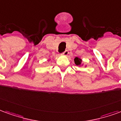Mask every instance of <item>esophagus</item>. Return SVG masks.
Masks as SVG:
<instances>
[{
    "label": "esophagus",
    "mask_w": 121,
    "mask_h": 121,
    "mask_svg": "<svg viewBox=\"0 0 121 121\" xmlns=\"http://www.w3.org/2000/svg\"><path fill=\"white\" fill-rule=\"evenodd\" d=\"M68 54H69V51H68L67 50H66V51H65L64 52H63L61 53V54H62V55H65V56H67V55H68Z\"/></svg>",
    "instance_id": "34e87169"
}]
</instances>
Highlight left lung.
<instances>
[{"label":"left lung","mask_w":121,"mask_h":121,"mask_svg":"<svg viewBox=\"0 0 121 121\" xmlns=\"http://www.w3.org/2000/svg\"><path fill=\"white\" fill-rule=\"evenodd\" d=\"M74 63L76 65H80L81 63V60L80 58L76 57L74 59Z\"/></svg>","instance_id":"8db88e82"}]
</instances>
